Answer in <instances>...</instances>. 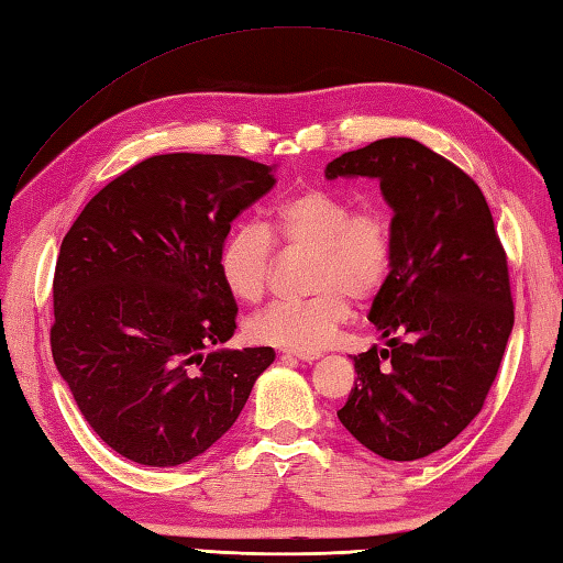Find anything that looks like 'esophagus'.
Here are the masks:
<instances>
[{"label": "esophagus", "mask_w": 563, "mask_h": 563, "mask_svg": "<svg viewBox=\"0 0 563 563\" xmlns=\"http://www.w3.org/2000/svg\"><path fill=\"white\" fill-rule=\"evenodd\" d=\"M290 357H297V361H317L321 355L319 351H285Z\"/></svg>", "instance_id": "34e87169"}]
</instances>
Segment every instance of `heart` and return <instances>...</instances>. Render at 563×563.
<instances>
[{"instance_id":"heart-1","label":"heart","mask_w":563,"mask_h":563,"mask_svg":"<svg viewBox=\"0 0 563 563\" xmlns=\"http://www.w3.org/2000/svg\"><path fill=\"white\" fill-rule=\"evenodd\" d=\"M307 251V300L273 302L249 319V336L288 351L327 345L351 317V300L373 302L387 288L397 256L394 222L379 202H357L331 188H305L222 239L218 273L236 302L256 305L273 273V249Z\"/></svg>"}]
</instances>
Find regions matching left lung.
Segmentation results:
<instances>
[{"mask_svg": "<svg viewBox=\"0 0 563 563\" xmlns=\"http://www.w3.org/2000/svg\"><path fill=\"white\" fill-rule=\"evenodd\" d=\"M327 176H375L394 210L397 256L369 321L389 339L355 355L339 421L385 460L445 448L488 397L512 329L508 256L482 188L411 137L341 154Z\"/></svg>", "mask_w": 563, "mask_h": 563, "instance_id": "obj_1", "label": "left lung"}]
</instances>
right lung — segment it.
<instances>
[{"mask_svg": "<svg viewBox=\"0 0 563 563\" xmlns=\"http://www.w3.org/2000/svg\"><path fill=\"white\" fill-rule=\"evenodd\" d=\"M271 166L230 154H154L103 186L59 246L53 357L106 445L147 466L196 460L232 428L273 349L232 339L218 273L232 220Z\"/></svg>", "mask_w": 563, "mask_h": 563, "instance_id": "1", "label": "right lung"}]
</instances>
